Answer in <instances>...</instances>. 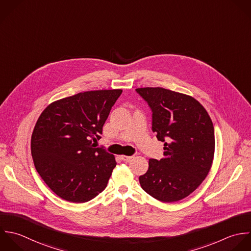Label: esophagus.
I'll return each mask as SVG.
<instances>
[{
  "instance_id": "obj_1",
  "label": "esophagus",
  "mask_w": 251,
  "mask_h": 251,
  "mask_svg": "<svg viewBox=\"0 0 251 251\" xmlns=\"http://www.w3.org/2000/svg\"><path fill=\"white\" fill-rule=\"evenodd\" d=\"M134 156H128V155H120V158L123 160V161H130Z\"/></svg>"
}]
</instances>
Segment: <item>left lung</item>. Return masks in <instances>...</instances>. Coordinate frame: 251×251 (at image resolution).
<instances>
[{"label":"left lung","instance_id":"left-lung-1","mask_svg":"<svg viewBox=\"0 0 251 251\" xmlns=\"http://www.w3.org/2000/svg\"><path fill=\"white\" fill-rule=\"evenodd\" d=\"M152 110V131L164 142V157L150 159L143 190L163 202L181 201L208 175L215 151L212 120L195 98L160 87L136 89Z\"/></svg>","mask_w":251,"mask_h":251}]
</instances>
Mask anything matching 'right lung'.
Instances as JSON below:
<instances>
[{"label": "right lung", "instance_id": "add662e5", "mask_svg": "<svg viewBox=\"0 0 251 251\" xmlns=\"http://www.w3.org/2000/svg\"><path fill=\"white\" fill-rule=\"evenodd\" d=\"M122 90L79 93L50 103L31 137L35 168L60 199L87 202L100 194L116 166L113 154L95 142Z\"/></svg>", "mask_w": 251, "mask_h": 251}]
</instances>
